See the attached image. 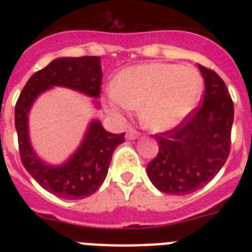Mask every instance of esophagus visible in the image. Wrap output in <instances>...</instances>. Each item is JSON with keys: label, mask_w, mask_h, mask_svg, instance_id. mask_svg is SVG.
I'll list each match as a JSON object with an SVG mask.
<instances>
[{"label": "esophagus", "mask_w": 252, "mask_h": 252, "mask_svg": "<svg viewBox=\"0 0 252 252\" xmlns=\"http://www.w3.org/2000/svg\"><path fill=\"white\" fill-rule=\"evenodd\" d=\"M138 136H140V133H138V130H136L134 128H129L126 133V140H134V138H137Z\"/></svg>", "instance_id": "esophagus-1"}]
</instances>
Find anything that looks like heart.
Listing matches in <instances>:
<instances>
[{
	"mask_svg": "<svg viewBox=\"0 0 252 252\" xmlns=\"http://www.w3.org/2000/svg\"><path fill=\"white\" fill-rule=\"evenodd\" d=\"M201 77L191 66L153 63L123 70L108 94L114 112L140 107V119L152 130L178 126L197 106Z\"/></svg>",
	"mask_w": 252,
	"mask_h": 252,
	"instance_id": "heart-1",
	"label": "heart"
}]
</instances>
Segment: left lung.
Wrapping results in <instances>:
<instances>
[{
	"label": "left lung",
	"mask_w": 252,
	"mask_h": 252,
	"mask_svg": "<svg viewBox=\"0 0 252 252\" xmlns=\"http://www.w3.org/2000/svg\"><path fill=\"white\" fill-rule=\"evenodd\" d=\"M205 91L200 106L170 130L154 134L159 150L146 166L163 193L188 195L208 184L226 162L231 145L234 104L222 78L199 65Z\"/></svg>",
	"instance_id": "left-lung-1"
}]
</instances>
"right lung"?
<instances>
[{"label":"right lung","mask_w":252,"mask_h":252,"mask_svg":"<svg viewBox=\"0 0 252 252\" xmlns=\"http://www.w3.org/2000/svg\"><path fill=\"white\" fill-rule=\"evenodd\" d=\"M52 86H65L99 98L102 86L100 59L96 56L61 57L44 69L33 73L21 91L15 104V129L19 156L30 175L53 195L61 199L78 200L93 195L107 176L111 158L124 133L107 132L98 120L91 122L84 142L63 166L45 165L33 153L29 138V111L33 100Z\"/></svg>","instance_id":"right-lung-1"}]
</instances>
